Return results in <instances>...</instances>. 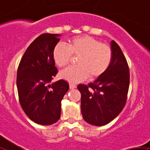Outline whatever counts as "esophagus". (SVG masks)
Returning <instances> with one entry per match:
<instances>
[{
	"label": "esophagus",
	"instance_id": "1",
	"mask_svg": "<svg viewBox=\"0 0 150 150\" xmlns=\"http://www.w3.org/2000/svg\"><path fill=\"white\" fill-rule=\"evenodd\" d=\"M69 88H70L71 89H75V88H76V86L73 84H69Z\"/></svg>",
	"mask_w": 150,
	"mask_h": 150
}]
</instances>
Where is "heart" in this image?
I'll use <instances>...</instances> for the list:
<instances>
[{
    "instance_id": "obj_1",
    "label": "heart",
    "mask_w": 150,
    "mask_h": 150,
    "mask_svg": "<svg viewBox=\"0 0 150 150\" xmlns=\"http://www.w3.org/2000/svg\"><path fill=\"white\" fill-rule=\"evenodd\" d=\"M72 55L79 56L75 67H69L60 72L61 79L72 83L80 82L88 76L94 79L104 74L112 58L110 47L89 35H80L71 39L68 46L58 43L52 50V58L60 68L67 66Z\"/></svg>"
}]
</instances>
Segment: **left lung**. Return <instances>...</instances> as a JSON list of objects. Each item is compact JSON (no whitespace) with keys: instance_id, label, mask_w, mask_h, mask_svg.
Wrapping results in <instances>:
<instances>
[{"instance_id":"1","label":"left lung","mask_w":150,"mask_h":150,"mask_svg":"<svg viewBox=\"0 0 150 150\" xmlns=\"http://www.w3.org/2000/svg\"><path fill=\"white\" fill-rule=\"evenodd\" d=\"M111 64L105 73L95 81L79 84L81 110L84 121L97 126H104L116 118L126 105L129 86V69L121 49L114 40Z\"/></svg>"}]
</instances>
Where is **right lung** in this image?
Listing matches in <instances>:
<instances>
[{"mask_svg":"<svg viewBox=\"0 0 150 150\" xmlns=\"http://www.w3.org/2000/svg\"><path fill=\"white\" fill-rule=\"evenodd\" d=\"M60 36L40 35L26 50L18 67L16 85L21 108L32 121L43 126L59 120L61 100L69 89L62 79L50 84L58 72L52 53Z\"/></svg>","mask_w":150,"mask_h":150,"instance_id":"right-lung-1","label":"right lung"}]
</instances>
